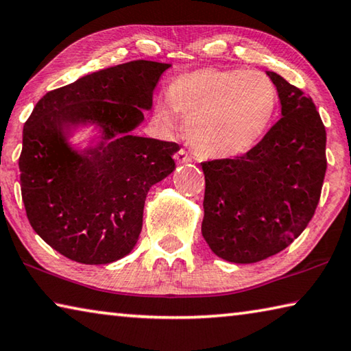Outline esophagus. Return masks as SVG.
<instances>
[{
  "label": "esophagus",
  "mask_w": 351,
  "mask_h": 351,
  "mask_svg": "<svg viewBox=\"0 0 351 351\" xmlns=\"http://www.w3.org/2000/svg\"><path fill=\"white\" fill-rule=\"evenodd\" d=\"M175 159H176V162H178V164H190V162H192V158L189 156L186 150H180V152H176V154H175Z\"/></svg>",
  "instance_id": "1"
}]
</instances>
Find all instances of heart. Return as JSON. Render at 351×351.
<instances>
[{
	"mask_svg": "<svg viewBox=\"0 0 351 351\" xmlns=\"http://www.w3.org/2000/svg\"><path fill=\"white\" fill-rule=\"evenodd\" d=\"M277 88L258 71L198 68L178 74L154 119L167 132L186 117L189 144L206 159H234L257 147L274 122Z\"/></svg>",
	"mask_w": 351,
	"mask_h": 351,
	"instance_id": "obj_1",
	"label": "heart"
}]
</instances>
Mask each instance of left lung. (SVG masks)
Listing matches in <instances>:
<instances>
[{
    "label": "left lung",
    "mask_w": 351,
    "mask_h": 351,
    "mask_svg": "<svg viewBox=\"0 0 351 351\" xmlns=\"http://www.w3.org/2000/svg\"><path fill=\"white\" fill-rule=\"evenodd\" d=\"M266 74L280 99V121L243 156L201 164V232L213 254L232 263L268 258L304 232L326 170V133L316 105L282 75Z\"/></svg>",
    "instance_id": "1"
}]
</instances>
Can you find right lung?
<instances>
[{
  "label": "right lung",
  "mask_w": 351,
  "mask_h": 351,
  "mask_svg": "<svg viewBox=\"0 0 351 351\" xmlns=\"http://www.w3.org/2000/svg\"><path fill=\"white\" fill-rule=\"evenodd\" d=\"M170 66L134 60L88 74L47 93L26 121L19 161L26 215L69 260L112 263L138 243L148 190L175 170L180 145L132 132ZM82 125L101 134L77 151L69 138Z\"/></svg>",
  "instance_id": "add662e5"
}]
</instances>
